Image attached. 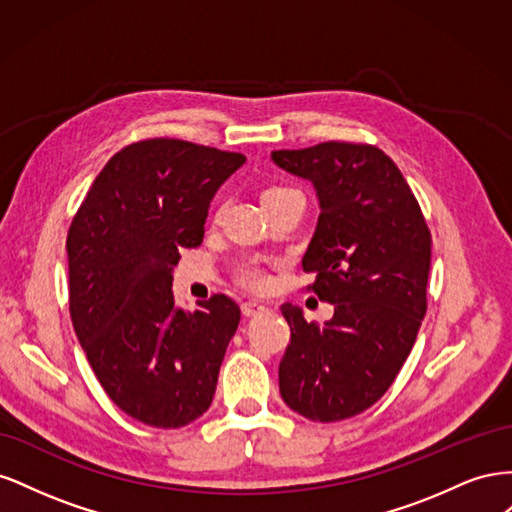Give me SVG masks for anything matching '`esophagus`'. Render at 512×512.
I'll return each instance as SVG.
<instances>
[{
	"mask_svg": "<svg viewBox=\"0 0 512 512\" xmlns=\"http://www.w3.org/2000/svg\"><path fill=\"white\" fill-rule=\"evenodd\" d=\"M265 305L262 303H258V301H245V303H241V312H243V316H256V314H262L265 312Z\"/></svg>",
	"mask_w": 512,
	"mask_h": 512,
	"instance_id": "esophagus-1",
	"label": "esophagus"
}]
</instances>
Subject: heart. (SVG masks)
Wrapping results in <instances>:
<instances>
[{"label": "heart", "mask_w": 512, "mask_h": 512, "mask_svg": "<svg viewBox=\"0 0 512 512\" xmlns=\"http://www.w3.org/2000/svg\"><path fill=\"white\" fill-rule=\"evenodd\" d=\"M286 190H290V188H269L265 194L286 192ZM239 280H241L245 286H250V288H254V290H262V288H267V284H269L267 273L262 271L258 265H252V262H247V265H241V267H239Z\"/></svg>", "instance_id": "b5f03b06"}]
</instances>
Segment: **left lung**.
I'll return each instance as SVG.
<instances>
[{
  "label": "left lung",
  "mask_w": 512,
  "mask_h": 512,
  "mask_svg": "<svg viewBox=\"0 0 512 512\" xmlns=\"http://www.w3.org/2000/svg\"><path fill=\"white\" fill-rule=\"evenodd\" d=\"M271 160L314 185L320 215L303 271L316 273L309 288L335 307L320 327L282 305L290 344L280 393L309 421H344L389 391L416 342L431 235L401 170L374 145L331 141Z\"/></svg>",
  "instance_id": "8db88e82"
}]
</instances>
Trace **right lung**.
Here are the masks:
<instances>
[{
    "label": "right lung",
    "instance_id": "obj_1",
    "mask_svg": "<svg viewBox=\"0 0 512 512\" xmlns=\"http://www.w3.org/2000/svg\"><path fill=\"white\" fill-rule=\"evenodd\" d=\"M245 156L177 138L117 151L68 230L70 316L106 395L151 427L207 412L241 309L226 294L175 305L179 247L205 235L209 205Z\"/></svg>",
    "mask_w": 512,
    "mask_h": 512
}]
</instances>
